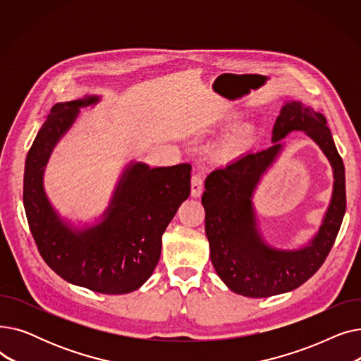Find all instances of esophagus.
I'll return each mask as SVG.
<instances>
[{
	"label": "esophagus",
	"mask_w": 361,
	"mask_h": 361,
	"mask_svg": "<svg viewBox=\"0 0 361 361\" xmlns=\"http://www.w3.org/2000/svg\"><path fill=\"white\" fill-rule=\"evenodd\" d=\"M203 192V178L200 174H195L192 177V196L200 197Z\"/></svg>",
	"instance_id": "obj_1"
}]
</instances>
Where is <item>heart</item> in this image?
<instances>
[{
  "label": "heart",
  "mask_w": 361,
  "mask_h": 361,
  "mask_svg": "<svg viewBox=\"0 0 361 361\" xmlns=\"http://www.w3.org/2000/svg\"><path fill=\"white\" fill-rule=\"evenodd\" d=\"M240 117L238 112H221L214 114L206 121L207 128H219L230 126ZM257 128L253 123H240L234 126L226 135L216 143L214 154L219 161H233L247 152L256 140Z\"/></svg>",
  "instance_id": "b5f03b06"
}]
</instances>
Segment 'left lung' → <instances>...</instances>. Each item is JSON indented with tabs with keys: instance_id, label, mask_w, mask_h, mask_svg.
Here are the masks:
<instances>
[{
	"instance_id": "1",
	"label": "left lung",
	"mask_w": 361,
	"mask_h": 361,
	"mask_svg": "<svg viewBox=\"0 0 361 361\" xmlns=\"http://www.w3.org/2000/svg\"><path fill=\"white\" fill-rule=\"evenodd\" d=\"M294 130L314 141L331 164L333 195L319 230L294 248H276L262 235L254 195ZM272 146L247 154L206 178L204 231L218 276L231 291L264 298L293 291L313 276L329 255L345 214V169L326 118L301 101H286L272 128Z\"/></svg>"
}]
</instances>
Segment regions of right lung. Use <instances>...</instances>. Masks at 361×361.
<instances>
[{
  "mask_svg": "<svg viewBox=\"0 0 361 361\" xmlns=\"http://www.w3.org/2000/svg\"><path fill=\"white\" fill-rule=\"evenodd\" d=\"M101 101V94H85L52 108L26 158L23 203L37 249L56 275L94 293L128 294L157 268L162 234L190 196L192 166L130 161L99 216L89 222L63 216L47 195L45 169L80 109Z\"/></svg>",
  "mask_w": 361,
  "mask_h": 361,
  "instance_id": "1",
  "label": "right lung"
}]
</instances>
